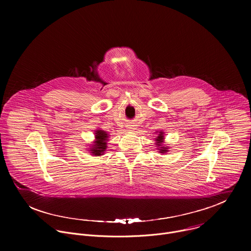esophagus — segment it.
Segmentation results:
<instances>
[{
    "mask_svg": "<svg viewBox=\"0 0 251 251\" xmlns=\"http://www.w3.org/2000/svg\"><path fill=\"white\" fill-rule=\"evenodd\" d=\"M127 129L130 131H134V130H136V127H135V125H128Z\"/></svg>",
    "mask_w": 251,
    "mask_h": 251,
    "instance_id": "esophagus-1",
    "label": "esophagus"
}]
</instances>
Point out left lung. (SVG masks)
Listing matches in <instances>:
<instances>
[{
	"label": "left lung",
	"mask_w": 251,
	"mask_h": 251,
	"mask_svg": "<svg viewBox=\"0 0 251 251\" xmlns=\"http://www.w3.org/2000/svg\"><path fill=\"white\" fill-rule=\"evenodd\" d=\"M157 133H158V131H157ZM155 143L156 144L155 145H157L156 147H157V149L159 150L158 152L159 153H161V154H166V153H168L170 150H169V146H166L164 143H166L165 142V138H164V132L163 131H159V133H158V136L155 138Z\"/></svg>",
	"instance_id": "1"
}]
</instances>
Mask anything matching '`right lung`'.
<instances>
[{
	"mask_svg": "<svg viewBox=\"0 0 251 251\" xmlns=\"http://www.w3.org/2000/svg\"><path fill=\"white\" fill-rule=\"evenodd\" d=\"M109 136L110 135H108V133L100 128L95 130V133H94L95 139L90 144L89 148H87L92 156L100 157L104 155L107 148V142H108Z\"/></svg>",
	"mask_w": 251,
	"mask_h": 251,
	"instance_id": "obj_1",
	"label": "right lung"
}]
</instances>
